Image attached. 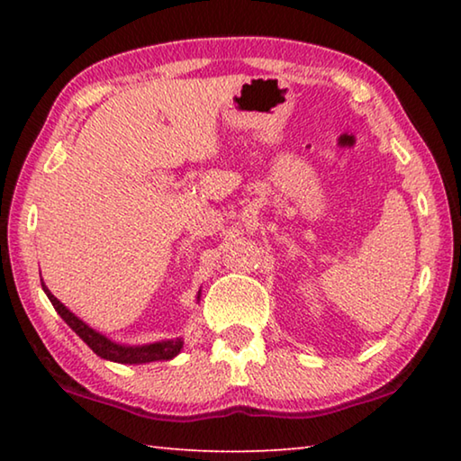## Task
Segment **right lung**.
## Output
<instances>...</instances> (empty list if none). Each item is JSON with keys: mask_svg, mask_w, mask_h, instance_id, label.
<instances>
[{"mask_svg": "<svg viewBox=\"0 0 461 461\" xmlns=\"http://www.w3.org/2000/svg\"><path fill=\"white\" fill-rule=\"evenodd\" d=\"M46 296H49L52 307L57 309V313L65 319V323L71 327V330L79 335V338L87 343V346L95 352L99 357H105V360L120 362V364H146V362H156V360H170L175 357L183 348V339H168V341H158L150 343V346H140V348H126L120 346V343H113L107 339L105 335L97 333L91 330L89 325H85L79 317H75L71 311H68L62 303L54 296L46 285H42Z\"/></svg>", "mask_w": 461, "mask_h": 461, "instance_id": "1", "label": "right lung"}]
</instances>
